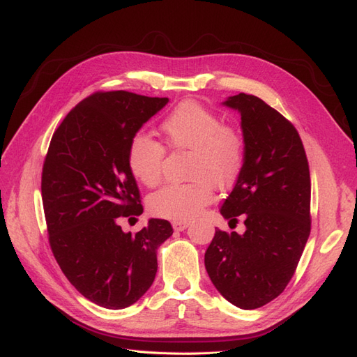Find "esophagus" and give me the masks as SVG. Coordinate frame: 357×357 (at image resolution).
Instances as JSON below:
<instances>
[{"mask_svg":"<svg viewBox=\"0 0 357 357\" xmlns=\"http://www.w3.org/2000/svg\"><path fill=\"white\" fill-rule=\"evenodd\" d=\"M172 227H174L175 231H183L188 227V221H174L172 222Z\"/></svg>","mask_w":357,"mask_h":357,"instance_id":"34e87169","label":"esophagus"}]
</instances>
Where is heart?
<instances>
[{
    "mask_svg": "<svg viewBox=\"0 0 357 357\" xmlns=\"http://www.w3.org/2000/svg\"><path fill=\"white\" fill-rule=\"evenodd\" d=\"M166 144L190 149L185 183H169L153 192L148 209L154 216L188 221L213 202V187L227 190L238 181L246 166L248 144L236 126L225 124L216 112L194 100L181 102L162 123ZM166 148L144 132L135 133L128 146L132 175L146 187L162 179Z\"/></svg>",
    "mask_w": 357,
    "mask_h": 357,
    "instance_id": "1",
    "label": "heart"
}]
</instances>
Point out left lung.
Returning a JSON list of instances; mask_svg holds the SVG:
<instances>
[{"mask_svg": "<svg viewBox=\"0 0 357 357\" xmlns=\"http://www.w3.org/2000/svg\"><path fill=\"white\" fill-rule=\"evenodd\" d=\"M224 103L240 112L248 158L221 215L231 227L241 218L246 231L216 229L204 266L227 301L254 310L278 298L298 267L312 229V182L289 120L254 95L238 93Z\"/></svg>", "mask_w": 357, "mask_h": 357, "instance_id": "8db88e82", "label": "left lung"}]
</instances>
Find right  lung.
I'll return each mask as SVG.
<instances>
[{"label": "right lung", "instance_id": "1", "mask_svg": "<svg viewBox=\"0 0 357 357\" xmlns=\"http://www.w3.org/2000/svg\"><path fill=\"white\" fill-rule=\"evenodd\" d=\"M167 103L126 90L95 91L52 136L41 175L49 243L61 270L87 300L105 308L135 304L153 284L157 249L174 233L149 220L135 234L120 221L144 212L128 165L130 137Z\"/></svg>", "mask_w": 357, "mask_h": 357}]
</instances>
